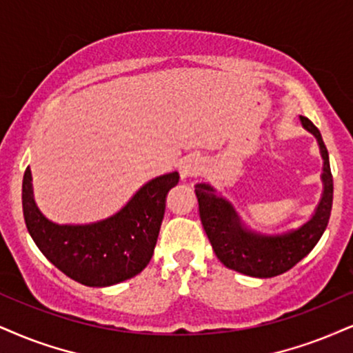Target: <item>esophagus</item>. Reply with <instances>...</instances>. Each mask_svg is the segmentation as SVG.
Wrapping results in <instances>:
<instances>
[{"label": "esophagus", "mask_w": 353, "mask_h": 353, "mask_svg": "<svg viewBox=\"0 0 353 353\" xmlns=\"http://www.w3.org/2000/svg\"><path fill=\"white\" fill-rule=\"evenodd\" d=\"M203 160L198 155H188L178 163V170H180L181 178H191L198 176L203 172Z\"/></svg>", "instance_id": "obj_1"}]
</instances>
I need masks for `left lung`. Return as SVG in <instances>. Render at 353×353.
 <instances>
[{
	"label": "left lung",
	"instance_id": "8db88e82",
	"mask_svg": "<svg viewBox=\"0 0 353 353\" xmlns=\"http://www.w3.org/2000/svg\"><path fill=\"white\" fill-rule=\"evenodd\" d=\"M301 123L316 136L324 159L323 198H321L316 214L303 228L294 232L285 234V236H260V234L242 228L234 208L225 199L217 196L210 185L201 183L194 188L198 198L199 217H201L208 239H210L217 259L230 270L256 278L281 275L293 268L299 260H303L314 249L327 228L334 194L329 154L319 129L304 116H301Z\"/></svg>",
	"mask_w": 353,
	"mask_h": 353
}]
</instances>
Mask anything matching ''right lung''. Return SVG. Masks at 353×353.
Segmentation results:
<instances>
[{
  "instance_id": "obj_1",
  "label": "right lung",
  "mask_w": 353,
  "mask_h": 353,
  "mask_svg": "<svg viewBox=\"0 0 353 353\" xmlns=\"http://www.w3.org/2000/svg\"><path fill=\"white\" fill-rule=\"evenodd\" d=\"M176 172L143 185L117 214L86 225H59L37 210L30 170L23 180V212L30 237L60 272L86 286H110L141 273L150 262L167 193Z\"/></svg>"
}]
</instances>
